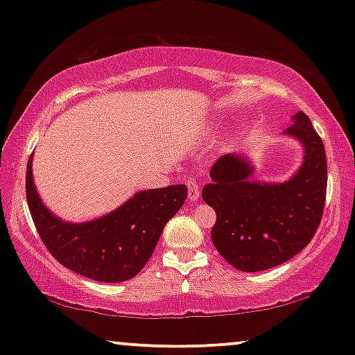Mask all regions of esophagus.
<instances>
[{"mask_svg": "<svg viewBox=\"0 0 355 355\" xmlns=\"http://www.w3.org/2000/svg\"><path fill=\"white\" fill-rule=\"evenodd\" d=\"M187 191H189V200L191 202H196L198 200V197H200V191H198V184L191 179V181H187Z\"/></svg>", "mask_w": 355, "mask_h": 355, "instance_id": "34e87169", "label": "esophagus"}]
</instances>
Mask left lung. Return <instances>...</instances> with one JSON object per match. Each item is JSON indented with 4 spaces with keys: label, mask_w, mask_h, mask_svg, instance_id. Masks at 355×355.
<instances>
[{
    "label": "left lung",
    "mask_w": 355,
    "mask_h": 355,
    "mask_svg": "<svg viewBox=\"0 0 355 355\" xmlns=\"http://www.w3.org/2000/svg\"><path fill=\"white\" fill-rule=\"evenodd\" d=\"M305 145L302 168L284 184L250 182L244 158L227 153L210 169L202 191L216 211L211 241L227 263L241 271H263L297 255L312 241L327 198V153L309 116L299 111L286 129Z\"/></svg>",
    "instance_id": "1"
}]
</instances>
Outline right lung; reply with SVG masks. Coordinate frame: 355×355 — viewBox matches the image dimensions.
<instances>
[{"mask_svg":"<svg viewBox=\"0 0 355 355\" xmlns=\"http://www.w3.org/2000/svg\"><path fill=\"white\" fill-rule=\"evenodd\" d=\"M26 173V196L33 225L48 252L62 266L101 283L134 278L152 257L163 227L187 198L184 184L135 193L100 220L71 225L51 215Z\"/></svg>","mask_w":355,"mask_h":355,"instance_id":"add662e5","label":"right lung"}]
</instances>
